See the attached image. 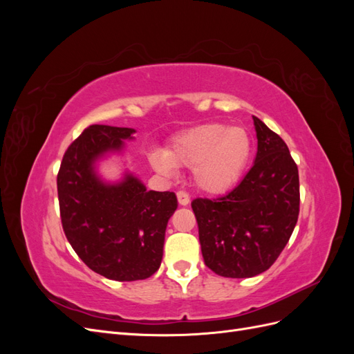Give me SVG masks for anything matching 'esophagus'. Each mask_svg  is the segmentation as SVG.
<instances>
[{
	"label": "esophagus",
	"instance_id": "obj_1",
	"mask_svg": "<svg viewBox=\"0 0 354 354\" xmlns=\"http://www.w3.org/2000/svg\"><path fill=\"white\" fill-rule=\"evenodd\" d=\"M177 199H178V203H180V205H183V207L189 205V202H190L189 195L186 194V192H183V190L177 192Z\"/></svg>",
	"mask_w": 354,
	"mask_h": 354
}]
</instances>
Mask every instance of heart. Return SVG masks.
I'll return each mask as SVG.
<instances>
[{"instance_id":"heart-1","label":"heart","mask_w":354,"mask_h":354,"mask_svg":"<svg viewBox=\"0 0 354 354\" xmlns=\"http://www.w3.org/2000/svg\"><path fill=\"white\" fill-rule=\"evenodd\" d=\"M251 151V137L243 128L205 124L174 137L165 152H152L151 162L165 176H173L174 167L192 168L199 190L221 195L238 183Z\"/></svg>"}]
</instances>
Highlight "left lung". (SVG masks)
Returning a JSON list of instances; mask_svg holds the SVG:
<instances>
[{
	"label": "left lung",
	"instance_id": "left-lung-1",
	"mask_svg": "<svg viewBox=\"0 0 354 354\" xmlns=\"http://www.w3.org/2000/svg\"><path fill=\"white\" fill-rule=\"evenodd\" d=\"M254 165L227 195L192 201L203 261L218 276L252 277L277 260L299 212L298 168L282 138L257 116Z\"/></svg>",
	"mask_w": 354,
	"mask_h": 354
}]
</instances>
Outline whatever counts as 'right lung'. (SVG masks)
<instances>
[{"mask_svg":"<svg viewBox=\"0 0 354 354\" xmlns=\"http://www.w3.org/2000/svg\"><path fill=\"white\" fill-rule=\"evenodd\" d=\"M136 130L90 125L65 152L57 174L60 218L73 251L90 269L120 282L151 277L160 266L165 230L177 209L174 192L147 190L125 173L103 181L95 162L122 152Z\"/></svg>","mask_w":354,"mask_h":354,"instance_id":"add662e5","label":"right lung"}]
</instances>
